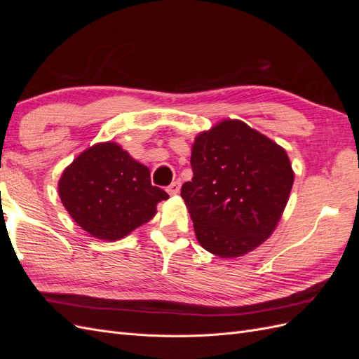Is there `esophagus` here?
<instances>
[{
  "label": "esophagus",
  "mask_w": 359,
  "mask_h": 359,
  "mask_svg": "<svg viewBox=\"0 0 359 359\" xmlns=\"http://www.w3.org/2000/svg\"><path fill=\"white\" fill-rule=\"evenodd\" d=\"M180 189H181V182L175 181V182H172L170 186L168 187V193L173 196V194H178L180 193Z\"/></svg>",
  "instance_id": "1"
}]
</instances>
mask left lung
Masks as SVG:
<instances>
[{"label": "left lung", "mask_w": 359, "mask_h": 359, "mask_svg": "<svg viewBox=\"0 0 359 359\" xmlns=\"http://www.w3.org/2000/svg\"><path fill=\"white\" fill-rule=\"evenodd\" d=\"M190 163L181 198L206 252L240 257L273 235L295 180L283 147L240 119H223L194 137Z\"/></svg>", "instance_id": "obj_1"}]
</instances>
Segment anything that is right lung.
Here are the masks:
<instances>
[{
	"label": "right lung",
	"instance_id": "add662e5",
	"mask_svg": "<svg viewBox=\"0 0 359 359\" xmlns=\"http://www.w3.org/2000/svg\"><path fill=\"white\" fill-rule=\"evenodd\" d=\"M60 199L85 232L116 241L148 223L169 194L151 184L149 169L115 142H100L76 157L58 181Z\"/></svg>",
	"mask_w": 359,
	"mask_h": 359
}]
</instances>
